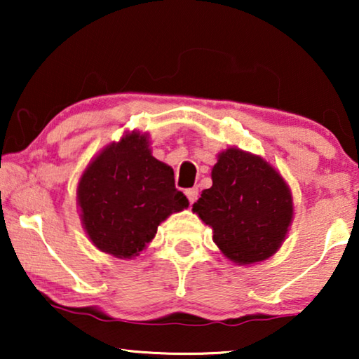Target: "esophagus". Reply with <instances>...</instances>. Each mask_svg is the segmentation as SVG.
I'll return each instance as SVG.
<instances>
[{"label":"esophagus","mask_w":359,"mask_h":359,"mask_svg":"<svg viewBox=\"0 0 359 359\" xmlns=\"http://www.w3.org/2000/svg\"><path fill=\"white\" fill-rule=\"evenodd\" d=\"M186 196H188L189 203H191V204H194L196 201H198V196H199V189H198V186H194V188L186 189Z\"/></svg>","instance_id":"1"}]
</instances>
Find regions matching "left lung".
Returning <instances> with one entry per match:
<instances>
[{"instance_id": "left-lung-1", "label": "left lung", "mask_w": 359, "mask_h": 359, "mask_svg": "<svg viewBox=\"0 0 359 359\" xmlns=\"http://www.w3.org/2000/svg\"><path fill=\"white\" fill-rule=\"evenodd\" d=\"M212 186L193 212L212 229V240L229 262L262 263L281 248L294 217L292 193L281 173L263 156L238 147L217 155Z\"/></svg>"}]
</instances>
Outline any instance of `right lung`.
<instances>
[{
	"mask_svg": "<svg viewBox=\"0 0 359 359\" xmlns=\"http://www.w3.org/2000/svg\"><path fill=\"white\" fill-rule=\"evenodd\" d=\"M83 229L114 258L132 259L149 247L158 225L189 205L175 188L170 165L151 155L147 132H126L93 158L76 188Z\"/></svg>",
	"mask_w": 359,
	"mask_h": 359,
	"instance_id": "right-lung-1",
	"label": "right lung"
}]
</instances>
